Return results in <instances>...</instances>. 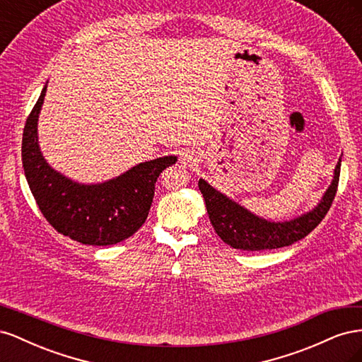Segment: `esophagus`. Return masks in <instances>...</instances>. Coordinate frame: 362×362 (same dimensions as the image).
<instances>
[{
	"label": "esophagus",
	"mask_w": 362,
	"mask_h": 362,
	"mask_svg": "<svg viewBox=\"0 0 362 362\" xmlns=\"http://www.w3.org/2000/svg\"><path fill=\"white\" fill-rule=\"evenodd\" d=\"M193 161H194V154H193V152H190V151L182 152V154H181V163L182 164H192Z\"/></svg>",
	"instance_id": "obj_1"
}]
</instances>
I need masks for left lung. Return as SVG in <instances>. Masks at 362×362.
I'll use <instances>...</instances> for the list:
<instances>
[{"label":"left lung","instance_id":"left-lung-1","mask_svg":"<svg viewBox=\"0 0 362 362\" xmlns=\"http://www.w3.org/2000/svg\"><path fill=\"white\" fill-rule=\"evenodd\" d=\"M339 168H341V158L335 168L332 184L313 211L282 223L267 222L264 218L254 216L221 192L214 190L204 180H199L198 185L205 199L206 213L214 231L226 245L249 252L279 249L299 242L323 221L337 194Z\"/></svg>","mask_w":362,"mask_h":362}]
</instances>
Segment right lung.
<instances>
[{"label": "right lung", "instance_id": "1", "mask_svg": "<svg viewBox=\"0 0 362 362\" xmlns=\"http://www.w3.org/2000/svg\"><path fill=\"white\" fill-rule=\"evenodd\" d=\"M47 86L30 112L23 134V166L39 210L57 233L83 245H116L145 223L158 175L177 161L161 157L140 163L103 184L74 182L51 169L37 145V117Z\"/></svg>", "mask_w": 362, "mask_h": 362}]
</instances>
